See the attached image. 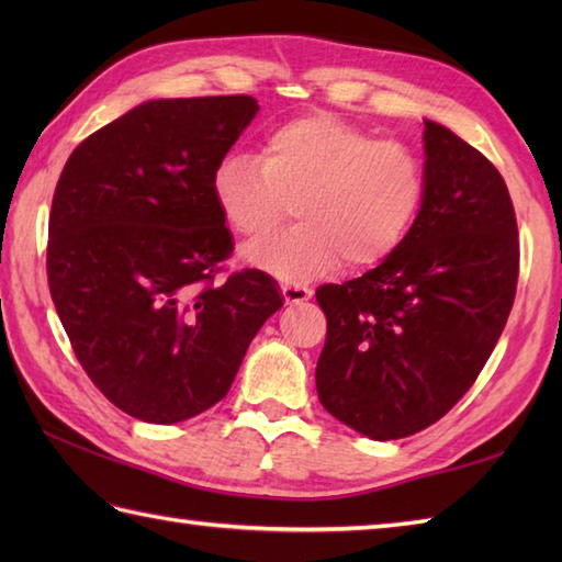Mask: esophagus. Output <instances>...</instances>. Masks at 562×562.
I'll return each instance as SVG.
<instances>
[{"label":"esophagus","instance_id":"obj_1","mask_svg":"<svg viewBox=\"0 0 562 562\" xmlns=\"http://www.w3.org/2000/svg\"><path fill=\"white\" fill-rule=\"evenodd\" d=\"M312 290L304 288V284H282V296L288 304H304L312 300Z\"/></svg>","mask_w":562,"mask_h":562}]
</instances>
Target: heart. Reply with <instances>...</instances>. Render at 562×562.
Listing matches in <instances>:
<instances>
[{
	"label": "heart",
	"mask_w": 562,
	"mask_h": 562,
	"mask_svg": "<svg viewBox=\"0 0 562 562\" xmlns=\"http://www.w3.org/2000/svg\"><path fill=\"white\" fill-rule=\"evenodd\" d=\"M212 200L229 229L258 238L294 202V226L244 248V258L282 282L372 268L396 250L420 214L427 176L413 147L374 139L336 115L312 113L272 127L260 157L232 151L214 166Z\"/></svg>",
	"instance_id": "b5f03b06"
}]
</instances>
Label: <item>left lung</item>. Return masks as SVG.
I'll return each mask as SVG.
<instances>
[{
	"instance_id": "8db88e82",
	"label": "left lung",
	"mask_w": 562,
	"mask_h": 562,
	"mask_svg": "<svg viewBox=\"0 0 562 562\" xmlns=\"http://www.w3.org/2000/svg\"><path fill=\"white\" fill-rule=\"evenodd\" d=\"M427 190L405 241L374 270L324 284L321 405L369 439L420 432L473 386L515 304L517 217L505 178L425 121Z\"/></svg>"
}]
</instances>
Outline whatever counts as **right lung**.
I'll return each mask as SVG.
<instances>
[{"mask_svg": "<svg viewBox=\"0 0 562 562\" xmlns=\"http://www.w3.org/2000/svg\"><path fill=\"white\" fill-rule=\"evenodd\" d=\"M258 113L250 97L154 99L89 135L59 176L47 282L77 360L117 408L173 425L220 403L282 306L234 272L212 171Z\"/></svg>", "mask_w": 562, "mask_h": 562, "instance_id": "1", "label": "right lung"}]
</instances>
